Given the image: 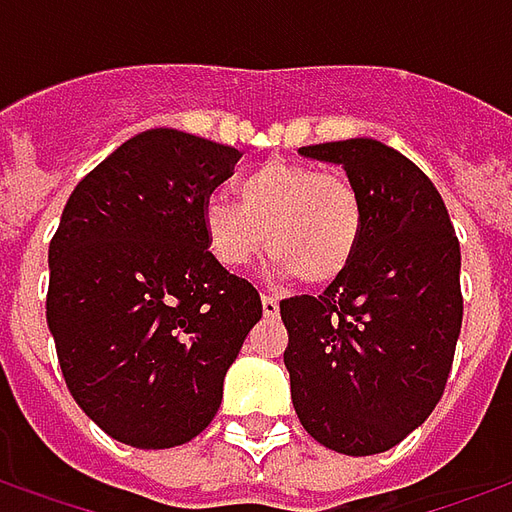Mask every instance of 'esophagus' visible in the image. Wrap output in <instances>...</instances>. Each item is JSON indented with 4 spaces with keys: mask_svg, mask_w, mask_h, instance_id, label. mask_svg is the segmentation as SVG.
Instances as JSON below:
<instances>
[{
    "mask_svg": "<svg viewBox=\"0 0 512 512\" xmlns=\"http://www.w3.org/2000/svg\"><path fill=\"white\" fill-rule=\"evenodd\" d=\"M263 315H266V318H277L279 315V301L274 299V296H266V293H263Z\"/></svg>",
    "mask_w": 512,
    "mask_h": 512,
    "instance_id": "obj_1",
    "label": "esophagus"
}]
</instances>
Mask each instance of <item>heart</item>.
<instances>
[{
	"label": "heart",
	"mask_w": 512,
	"mask_h": 512,
	"mask_svg": "<svg viewBox=\"0 0 512 512\" xmlns=\"http://www.w3.org/2000/svg\"><path fill=\"white\" fill-rule=\"evenodd\" d=\"M235 191L238 202L211 194L200 213L208 252L222 268L252 266L268 246L277 274L323 288L354 266L365 202L345 175L301 161H266L244 172Z\"/></svg>",
	"instance_id": "obj_1"
}]
</instances>
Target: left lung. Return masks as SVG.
<instances>
[{"label": "left lung", "instance_id": "1", "mask_svg": "<svg viewBox=\"0 0 512 512\" xmlns=\"http://www.w3.org/2000/svg\"><path fill=\"white\" fill-rule=\"evenodd\" d=\"M345 169L365 202L354 266L279 304L299 422L343 455L392 450L439 403L461 334V246L430 178L378 139L299 147Z\"/></svg>", "mask_w": 512, "mask_h": 512}]
</instances>
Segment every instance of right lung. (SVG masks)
<instances>
[{"label": "right lung", "instance_id": "obj_1", "mask_svg": "<svg viewBox=\"0 0 512 512\" xmlns=\"http://www.w3.org/2000/svg\"><path fill=\"white\" fill-rule=\"evenodd\" d=\"M238 150L178 128L131 136L79 180L49 244L46 321L95 425L136 450L211 425L263 304L202 235V202Z\"/></svg>", "mask_w": 512, "mask_h": 512}]
</instances>
